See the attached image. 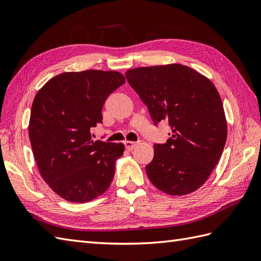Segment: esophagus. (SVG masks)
Here are the masks:
<instances>
[{
    "label": "esophagus",
    "mask_w": 261,
    "mask_h": 261,
    "mask_svg": "<svg viewBox=\"0 0 261 261\" xmlns=\"http://www.w3.org/2000/svg\"><path fill=\"white\" fill-rule=\"evenodd\" d=\"M136 144H137V143L133 142V141H124L125 149H128V150H132V149L136 146Z\"/></svg>",
    "instance_id": "1"
}]
</instances>
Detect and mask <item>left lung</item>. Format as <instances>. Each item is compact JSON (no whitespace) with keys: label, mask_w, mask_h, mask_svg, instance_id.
Wrapping results in <instances>:
<instances>
[{"label":"left lung","mask_w":261,"mask_h":261,"mask_svg":"<svg viewBox=\"0 0 261 261\" xmlns=\"http://www.w3.org/2000/svg\"><path fill=\"white\" fill-rule=\"evenodd\" d=\"M125 78L148 107L154 125L164 120L172 130L165 143H154L146 175L166 194L196 191L215 169L227 138L224 107L215 86L179 64L139 67L126 71Z\"/></svg>","instance_id":"obj_1"}]
</instances>
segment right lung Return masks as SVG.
<instances>
[{
  "label": "right lung",
  "instance_id": "obj_1",
  "mask_svg": "<svg viewBox=\"0 0 261 261\" xmlns=\"http://www.w3.org/2000/svg\"><path fill=\"white\" fill-rule=\"evenodd\" d=\"M125 83L118 71L63 72L37 92L29 135L38 170L64 199L85 203L108 190L122 143L93 141L106 99Z\"/></svg>",
  "mask_w": 261,
  "mask_h": 261
}]
</instances>
